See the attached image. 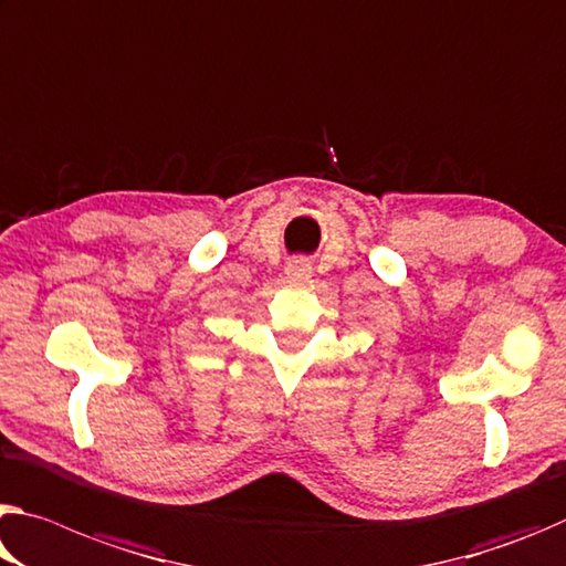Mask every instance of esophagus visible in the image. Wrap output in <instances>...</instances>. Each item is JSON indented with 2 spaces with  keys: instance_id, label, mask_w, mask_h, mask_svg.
I'll return each mask as SVG.
<instances>
[{
  "instance_id": "34e87169",
  "label": "esophagus",
  "mask_w": 566,
  "mask_h": 566,
  "mask_svg": "<svg viewBox=\"0 0 566 566\" xmlns=\"http://www.w3.org/2000/svg\"><path fill=\"white\" fill-rule=\"evenodd\" d=\"M284 274L290 276V280H294V282H304V280H310L312 276V264L307 262V259H292L290 264H286V269H284Z\"/></svg>"
}]
</instances>
